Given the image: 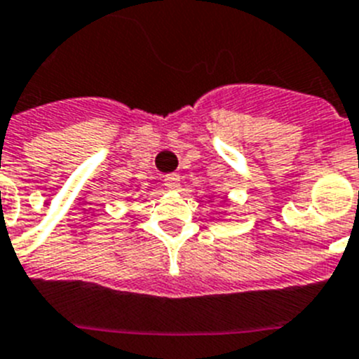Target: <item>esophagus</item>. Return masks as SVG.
<instances>
[{"label": "esophagus", "mask_w": 359, "mask_h": 359, "mask_svg": "<svg viewBox=\"0 0 359 359\" xmlns=\"http://www.w3.org/2000/svg\"><path fill=\"white\" fill-rule=\"evenodd\" d=\"M164 186H166L168 189H172V191L179 189V186H180V175H179V173H168V175L164 177Z\"/></svg>", "instance_id": "34e87169"}]
</instances>
